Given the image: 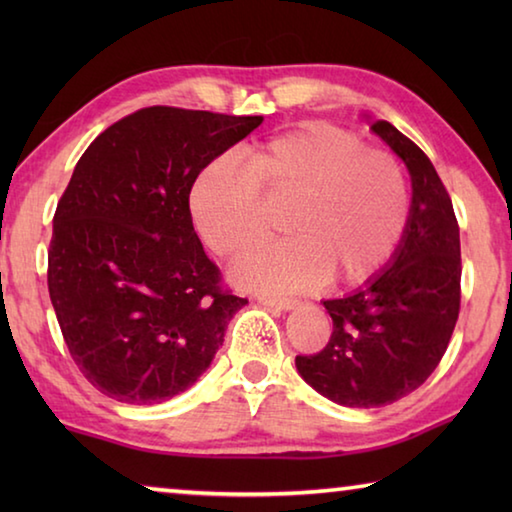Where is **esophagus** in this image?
Instances as JSON below:
<instances>
[{
	"mask_svg": "<svg viewBox=\"0 0 512 512\" xmlns=\"http://www.w3.org/2000/svg\"><path fill=\"white\" fill-rule=\"evenodd\" d=\"M259 305L264 307H273V309H282V311H291L300 305L298 298H280V296H257Z\"/></svg>",
	"mask_w": 512,
	"mask_h": 512,
	"instance_id": "1",
	"label": "esophagus"
}]
</instances>
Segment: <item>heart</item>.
<instances>
[{"instance_id": "b5f03b06", "label": "heart", "mask_w": 512, "mask_h": 512, "mask_svg": "<svg viewBox=\"0 0 512 512\" xmlns=\"http://www.w3.org/2000/svg\"><path fill=\"white\" fill-rule=\"evenodd\" d=\"M289 198V239L253 250L232 277L246 289L302 291L334 275L368 280L388 264L409 221V187L391 153L357 133L307 121L244 153V167L214 158L198 171L189 207L216 255L237 257L266 237L264 201Z\"/></svg>"}]
</instances>
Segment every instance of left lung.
<instances>
[{
	"mask_svg": "<svg viewBox=\"0 0 512 512\" xmlns=\"http://www.w3.org/2000/svg\"><path fill=\"white\" fill-rule=\"evenodd\" d=\"M370 128L409 169L413 198L404 237L366 287L323 302L332 336L320 352L296 357L314 391L352 409L393 404L422 386L443 359L461 311L452 198L418 144L384 119Z\"/></svg>",
	"mask_w": 512,
	"mask_h": 512,
	"instance_id": "1",
	"label": "left lung"
}]
</instances>
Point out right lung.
Segmentation results:
<instances>
[{
	"instance_id": "right-lung-1",
	"label": "right lung",
	"mask_w": 512,
	"mask_h": 512,
	"mask_svg": "<svg viewBox=\"0 0 512 512\" xmlns=\"http://www.w3.org/2000/svg\"><path fill=\"white\" fill-rule=\"evenodd\" d=\"M262 121L151 106L81 155L54 214L47 284L69 354L103 395L160 404L210 368L248 300L205 255L189 192Z\"/></svg>"
}]
</instances>
